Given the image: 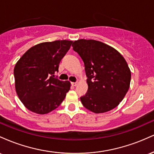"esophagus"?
<instances>
[{"mask_svg": "<svg viewBox=\"0 0 154 154\" xmlns=\"http://www.w3.org/2000/svg\"><path fill=\"white\" fill-rule=\"evenodd\" d=\"M71 84H72V86H76L77 85V82H72Z\"/></svg>", "mask_w": 154, "mask_h": 154, "instance_id": "34e87169", "label": "esophagus"}]
</instances>
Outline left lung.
Instances as JSON below:
<instances>
[{"label":"left lung","mask_w":154,"mask_h":154,"mask_svg":"<svg viewBox=\"0 0 154 154\" xmlns=\"http://www.w3.org/2000/svg\"><path fill=\"white\" fill-rule=\"evenodd\" d=\"M73 50L85 64L88 92L80 98L88 110L95 114L117 106L128 93L131 72L128 63L116 49L95 40H76Z\"/></svg>","instance_id":"8db88e82"}]
</instances>
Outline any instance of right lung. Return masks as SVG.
I'll use <instances>...</instances> for the list:
<instances>
[{"instance_id": "add662e5", "label": "right lung", "mask_w": 154, "mask_h": 154, "mask_svg": "<svg viewBox=\"0 0 154 154\" xmlns=\"http://www.w3.org/2000/svg\"><path fill=\"white\" fill-rule=\"evenodd\" d=\"M72 43V40H63L38 44L24 53L16 63V91L29 111L48 114L64 100L71 84L55 78L54 75Z\"/></svg>"}]
</instances>
